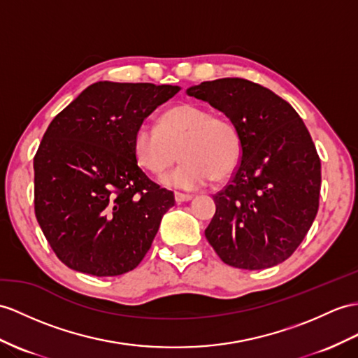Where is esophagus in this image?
Segmentation results:
<instances>
[{
    "mask_svg": "<svg viewBox=\"0 0 358 358\" xmlns=\"http://www.w3.org/2000/svg\"><path fill=\"white\" fill-rule=\"evenodd\" d=\"M193 199L189 194H182V193H174V200H176V203L180 205L184 202H189V200Z\"/></svg>",
    "mask_w": 358,
    "mask_h": 358,
    "instance_id": "esophagus-1",
    "label": "esophagus"
}]
</instances>
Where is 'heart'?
I'll return each instance as SVG.
<instances>
[{
  "instance_id": "heart-1",
  "label": "heart",
  "mask_w": 358,
  "mask_h": 358,
  "mask_svg": "<svg viewBox=\"0 0 358 358\" xmlns=\"http://www.w3.org/2000/svg\"><path fill=\"white\" fill-rule=\"evenodd\" d=\"M134 150L138 162L153 173H161L178 159L179 167L165 174L162 184L196 189L211 178L222 180L237 167L240 139L228 120L194 106L179 104L165 112L159 127L143 124L136 129Z\"/></svg>"
}]
</instances>
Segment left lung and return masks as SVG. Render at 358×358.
Segmentation results:
<instances>
[{
    "label": "left lung",
    "instance_id": "left-lung-1",
    "mask_svg": "<svg viewBox=\"0 0 358 358\" xmlns=\"http://www.w3.org/2000/svg\"><path fill=\"white\" fill-rule=\"evenodd\" d=\"M187 94L231 121L241 149L231 182L214 196L206 240L232 267L282 263L319 209L320 159L303 121L280 95L245 78L203 82Z\"/></svg>",
    "mask_w": 358,
    "mask_h": 358
}]
</instances>
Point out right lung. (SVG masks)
I'll list each match as a JSON object with an SVG mask.
<instances>
[{
	"instance_id": "add662e5",
	"label": "right lung",
	"mask_w": 358,
	"mask_h": 358,
	"mask_svg": "<svg viewBox=\"0 0 358 358\" xmlns=\"http://www.w3.org/2000/svg\"><path fill=\"white\" fill-rule=\"evenodd\" d=\"M179 86L97 82L51 121L34 156V213L57 258L94 276L134 270L171 191L138 167L136 129Z\"/></svg>"
}]
</instances>
